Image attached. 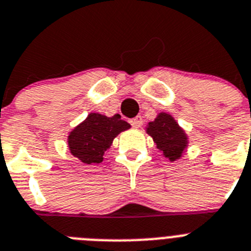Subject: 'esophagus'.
Returning a JSON list of instances; mask_svg holds the SVG:
<instances>
[{
    "mask_svg": "<svg viewBox=\"0 0 251 251\" xmlns=\"http://www.w3.org/2000/svg\"><path fill=\"white\" fill-rule=\"evenodd\" d=\"M130 124H131L134 127H140V126L143 125V117L141 116L134 117V119L130 120Z\"/></svg>",
    "mask_w": 251,
    "mask_h": 251,
    "instance_id": "1",
    "label": "esophagus"
}]
</instances>
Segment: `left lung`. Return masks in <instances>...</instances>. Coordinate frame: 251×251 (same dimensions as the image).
Masks as SVG:
<instances>
[{"label": "left lung", "instance_id": "left-lung-1", "mask_svg": "<svg viewBox=\"0 0 251 251\" xmlns=\"http://www.w3.org/2000/svg\"><path fill=\"white\" fill-rule=\"evenodd\" d=\"M145 131L152 138L156 149L171 162L182 158L188 148V135L171 113L159 112L155 119L148 123Z\"/></svg>", "mask_w": 251, "mask_h": 251}]
</instances>
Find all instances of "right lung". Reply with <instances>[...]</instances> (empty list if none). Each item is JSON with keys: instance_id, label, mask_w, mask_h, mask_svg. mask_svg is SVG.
<instances>
[{"instance_id": "add662e5", "label": "right lung", "mask_w": 251, "mask_h": 251, "mask_svg": "<svg viewBox=\"0 0 251 251\" xmlns=\"http://www.w3.org/2000/svg\"><path fill=\"white\" fill-rule=\"evenodd\" d=\"M130 127V124L121 120L120 115L108 117L99 112H91L68 134L69 151L83 164H100L103 160L104 152L112 145L113 139Z\"/></svg>"}]
</instances>
